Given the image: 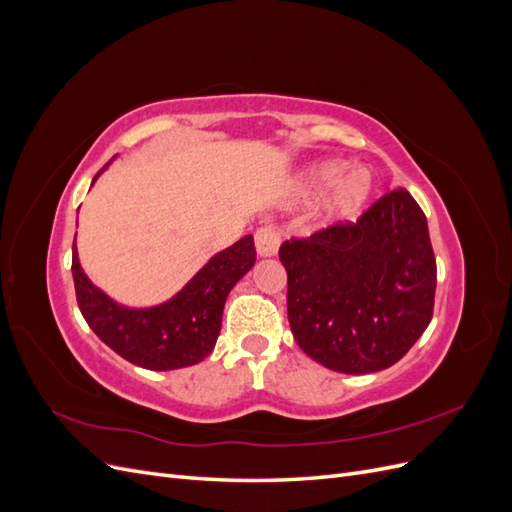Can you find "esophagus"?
Instances as JSON below:
<instances>
[{
	"instance_id": "1",
	"label": "esophagus",
	"mask_w": 512,
	"mask_h": 512,
	"mask_svg": "<svg viewBox=\"0 0 512 512\" xmlns=\"http://www.w3.org/2000/svg\"><path fill=\"white\" fill-rule=\"evenodd\" d=\"M254 241H256V252L260 256H273L277 254V247H280V232H277L275 226L267 224L256 230Z\"/></svg>"
}]
</instances>
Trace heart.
Returning <instances> with one entry per match:
<instances>
[{
  "label": "heart",
  "instance_id": "1",
  "mask_svg": "<svg viewBox=\"0 0 512 512\" xmlns=\"http://www.w3.org/2000/svg\"><path fill=\"white\" fill-rule=\"evenodd\" d=\"M346 172L348 166L344 162H324L309 170L303 181V196H318L333 188L322 203V218L327 222L356 218L371 192H374V181H371L367 170H352L348 176Z\"/></svg>",
  "mask_w": 512,
  "mask_h": 512
}]
</instances>
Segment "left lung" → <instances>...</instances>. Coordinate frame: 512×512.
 Listing matches in <instances>:
<instances>
[{"mask_svg": "<svg viewBox=\"0 0 512 512\" xmlns=\"http://www.w3.org/2000/svg\"><path fill=\"white\" fill-rule=\"evenodd\" d=\"M288 322L301 350L342 374L395 365L433 316L436 256L408 190L378 198L356 222L280 245Z\"/></svg>", "mask_w": 512, "mask_h": 512, "instance_id": "left-lung-1", "label": "left lung"}]
</instances>
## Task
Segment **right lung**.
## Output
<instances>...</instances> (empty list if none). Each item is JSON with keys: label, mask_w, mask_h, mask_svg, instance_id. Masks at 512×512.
<instances>
[{"label": "right lung", "mask_w": 512, "mask_h": 512, "mask_svg": "<svg viewBox=\"0 0 512 512\" xmlns=\"http://www.w3.org/2000/svg\"><path fill=\"white\" fill-rule=\"evenodd\" d=\"M254 262V237L245 235L215 254L170 301L149 309H130L108 299L87 280L76 256V243H72L76 303L91 331L126 361L153 371L196 365L211 354L220 335L228 292Z\"/></svg>", "instance_id": "right-lung-1"}]
</instances>
